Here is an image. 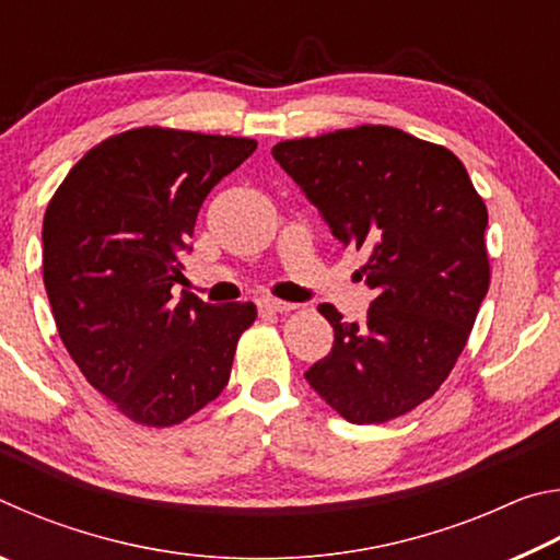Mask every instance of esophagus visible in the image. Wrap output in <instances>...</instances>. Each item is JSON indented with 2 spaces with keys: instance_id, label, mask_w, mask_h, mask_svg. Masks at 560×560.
Returning <instances> with one entry per match:
<instances>
[{
  "instance_id": "esophagus-1",
  "label": "esophagus",
  "mask_w": 560,
  "mask_h": 560,
  "mask_svg": "<svg viewBox=\"0 0 560 560\" xmlns=\"http://www.w3.org/2000/svg\"><path fill=\"white\" fill-rule=\"evenodd\" d=\"M259 308L264 311V314H287V311L296 308V306H293V303H289V301H281V299H261Z\"/></svg>"
}]
</instances>
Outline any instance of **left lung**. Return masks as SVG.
<instances>
[{
	"label": "left lung",
	"instance_id": "8db88e82",
	"mask_svg": "<svg viewBox=\"0 0 560 560\" xmlns=\"http://www.w3.org/2000/svg\"><path fill=\"white\" fill-rule=\"evenodd\" d=\"M343 246L365 254V320L320 303L334 348L306 381L353 424L415 410L447 381L489 291V222L452 150L390 126H358L271 148Z\"/></svg>",
	"mask_w": 560,
	"mask_h": 560
}]
</instances>
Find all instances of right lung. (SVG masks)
Here are the masks:
<instances>
[{
	"label": "right lung",
	"instance_id": "right-lung-1",
	"mask_svg": "<svg viewBox=\"0 0 560 560\" xmlns=\"http://www.w3.org/2000/svg\"><path fill=\"white\" fill-rule=\"evenodd\" d=\"M257 140L145 126L71 167L44 214V287L86 381L145 428H173L224 390L257 306H212L183 279L197 212Z\"/></svg>",
	"mask_w": 560,
	"mask_h": 560
}]
</instances>
